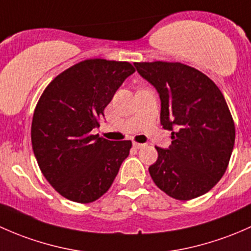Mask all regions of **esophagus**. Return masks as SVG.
<instances>
[{
	"label": "esophagus",
	"instance_id": "esophagus-1",
	"mask_svg": "<svg viewBox=\"0 0 251 251\" xmlns=\"http://www.w3.org/2000/svg\"><path fill=\"white\" fill-rule=\"evenodd\" d=\"M145 146H146V145H145V144L133 143V147H134V149H136V150H139V149H143V147H145Z\"/></svg>",
	"mask_w": 251,
	"mask_h": 251
}]
</instances>
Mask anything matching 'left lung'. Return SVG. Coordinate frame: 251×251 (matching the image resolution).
<instances>
[{
	"instance_id": "left-lung-1",
	"label": "left lung",
	"mask_w": 251,
	"mask_h": 251,
	"mask_svg": "<svg viewBox=\"0 0 251 251\" xmlns=\"http://www.w3.org/2000/svg\"><path fill=\"white\" fill-rule=\"evenodd\" d=\"M134 65L158 92L161 125L172 130V145L156 147L150 175L175 200L200 197L221 179L233 150L236 129L226 100L208 76L185 64Z\"/></svg>"
}]
</instances>
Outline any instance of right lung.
I'll return each instance as SVG.
<instances>
[{
    "label": "right lung",
    "instance_id": "1",
    "mask_svg": "<svg viewBox=\"0 0 251 251\" xmlns=\"http://www.w3.org/2000/svg\"><path fill=\"white\" fill-rule=\"evenodd\" d=\"M135 72L126 61L88 59L55 77L41 95L31 125L38 167L56 192L92 203L107 192L131 141L93 135L105 107Z\"/></svg>",
    "mask_w": 251,
    "mask_h": 251
}]
</instances>
